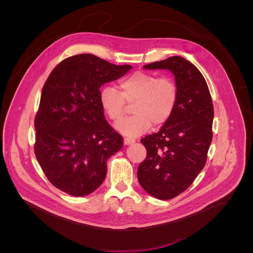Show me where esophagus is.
<instances>
[{"label":"esophagus","instance_id":"34e87169","mask_svg":"<svg viewBox=\"0 0 253 253\" xmlns=\"http://www.w3.org/2000/svg\"><path fill=\"white\" fill-rule=\"evenodd\" d=\"M134 141H135V139H133V138H128V137H125V139H124V144H131V143H133Z\"/></svg>","mask_w":253,"mask_h":253}]
</instances>
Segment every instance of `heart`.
I'll use <instances>...</instances> for the list:
<instances>
[{
  "mask_svg": "<svg viewBox=\"0 0 253 253\" xmlns=\"http://www.w3.org/2000/svg\"><path fill=\"white\" fill-rule=\"evenodd\" d=\"M119 88L106 85L100 90L101 107L115 123L126 114V102L133 103L132 117L117 124V129L130 137L139 136L152 125H165L174 113L179 98L176 81L169 76L159 77L153 73H133L119 82Z\"/></svg>",
  "mask_w": 253,
  "mask_h": 253,
  "instance_id": "b5f03b06",
  "label": "heart"
}]
</instances>
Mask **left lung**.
Instances as JSON below:
<instances>
[{"label":"left lung","instance_id":"8db88e82","mask_svg":"<svg viewBox=\"0 0 253 253\" xmlns=\"http://www.w3.org/2000/svg\"><path fill=\"white\" fill-rule=\"evenodd\" d=\"M168 69L179 87L177 106L159 132L141 139L147 150L137 169L145 191L160 200L184 192L204 169L212 140L213 104L207 82L196 66L181 56L145 65Z\"/></svg>","mask_w":253,"mask_h":253}]
</instances>
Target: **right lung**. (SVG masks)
Instances as JSON below:
<instances>
[{"label":"right lung","mask_w":253,"mask_h":253,"mask_svg":"<svg viewBox=\"0 0 253 253\" xmlns=\"http://www.w3.org/2000/svg\"><path fill=\"white\" fill-rule=\"evenodd\" d=\"M131 68L84 53L67 57L49 74L35 117L34 151L57 189L83 197L105 179L106 162L124 139L104 117L99 88Z\"/></svg>","instance_id":"1"}]
</instances>
